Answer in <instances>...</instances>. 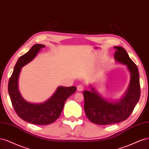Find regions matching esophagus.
Listing matches in <instances>:
<instances>
[{"label": "esophagus", "instance_id": "obj_1", "mask_svg": "<svg viewBox=\"0 0 149 149\" xmlns=\"http://www.w3.org/2000/svg\"><path fill=\"white\" fill-rule=\"evenodd\" d=\"M77 89L78 91H79V92H80V91H82L83 89H84V87L82 85H79L77 87Z\"/></svg>", "mask_w": 149, "mask_h": 149}]
</instances>
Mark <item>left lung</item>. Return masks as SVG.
<instances>
[{"mask_svg": "<svg viewBox=\"0 0 149 149\" xmlns=\"http://www.w3.org/2000/svg\"><path fill=\"white\" fill-rule=\"evenodd\" d=\"M116 62L125 65L130 74V82L126 92L118 100H107L90 84L91 90H85L84 110L91 122L99 125H108L126 120L135 108L141 95L139 73L137 65L121 46H114Z\"/></svg>", "mask_w": 149, "mask_h": 149, "instance_id": "obj_1", "label": "left lung"}]
</instances>
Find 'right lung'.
Masks as SVG:
<instances>
[{"mask_svg": "<svg viewBox=\"0 0 149 149\" xmlns=\"http://www.w3.org/2000/svg\"><path fill=\"white\" fill-rule=\"evenodd\" d=\"M45 46L36 44L22 56L14 67L8 81V94L12 106L18 116L24 121L36 125H47L58 118L66 100L76 92V87L59 86L51 97L45 102L33 103L23 98L18 89V78L22 68L31 62Z\"/></svg>", "mask_w": 149, "mask_h": 149, "instance_id": "right-lung-1", "label": "right lung"}]
</instances>
